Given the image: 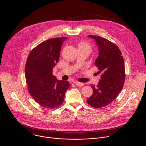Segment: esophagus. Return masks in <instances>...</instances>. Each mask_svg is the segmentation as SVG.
Returning <instances> with one entry per match:
<instances>
[{
  "instance_id": "obj_1",
  "label": "esophagus",
  "mask_w": 146,
  "mask_h": 146,
  "mask_svg": "<svg viewBox=\"0 0 146 146\" xmlns=\"http://www.w3.org/2000/svg\"><path fill=\"white\" fill-rule=\"evenodd\" d=\"M74 83L77 86H78V87H82V86H84V83L80 82H78V81H74Z\"/></svg>"
}]
</instances>
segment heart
<instances>
[{
  "instance_id": "obj_1",
  "label": "heart",
  "mask_w": 146,
  "mask_h": 146,
  "mask_svg": "<svg viewBox=\"0 0 146 146\" xmlns=\"http://www.w3.org/2000/svg\"><path fill=\"white\" fill-rule=\"evenodd\" d=\"M78 49L86 50L89 53H90L91 50H92V47H91V45L89 43H87V42H84V41H83V42H81L80 43H79V44L78 46Z\"/></svg>"
}]
</instances>
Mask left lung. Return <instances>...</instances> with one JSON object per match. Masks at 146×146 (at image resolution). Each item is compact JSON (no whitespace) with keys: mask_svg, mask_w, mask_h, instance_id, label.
I'll return each instance as SVG.
<instances>
[{"mask_svg":"<svg viewBox=\"0 0 146 146\" xmlns=\"http://www.w3.org/2000/svg\"><path fill=\"white\" fill-rule=\"evenodd\" d=\"M96 41L99 48V56L95 62L101 73L97 87L91 85L93 94L87 102L92 107L100 108L110 104L122 90L125 72L122 53L114 43L99 36L89 35Z\"/></svg>","mask_w":146,"mask_h":146,"instance_id":"obj_1","label":"left lung"}]
</instances>
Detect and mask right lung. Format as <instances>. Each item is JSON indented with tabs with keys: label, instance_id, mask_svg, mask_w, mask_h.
I'll use <instances>...</instances> for the list:
<instances>
[{
	"label": "right lung",
	"instance_id": "1",
	"mask_svg": "<svg viewBox=\"0 0 146 146\" xmlns=\"http://www.w3.org/2000/svg\"><path fill=\"white\" fill-rule=\"evenodd\" d=\"M68 37L48 39L35 47L28 57L25 74L28 91L35 100L47 109H54L64 102L70 85L58 80L52 69L59 61L61 46Z\"/></svg>",
	"mask_w": 146,
	"mask_h": 146
}]
</instances>
